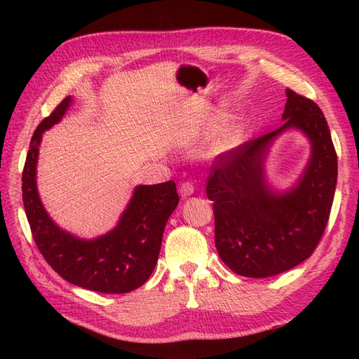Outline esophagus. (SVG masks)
<instances>
[{"label":"esophagus","mask_w":359,"mask_h":359,"mask_svg":"<svg viewBox=\"0 0 359 359\" xmlns=\"http://www.w3.org/2000/svg\"><path fill=\"white\" fill-rule=\"evenodd\" d=\"M179 193L182 197H189L194 193V185L191 182H184V184H180L179 187Z\"/></svg>","instance_id":"esophagus-1"}]
</instances>
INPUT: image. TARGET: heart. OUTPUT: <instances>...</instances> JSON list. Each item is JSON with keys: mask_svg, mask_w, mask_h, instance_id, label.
Listing matches in <instances>:
<instances>
[{"mask_svg": "<svg viewBox=\"0 0 359 359\" xmlns=\"http://www.w3.org/2000/svg\"><path fill=\"white\" fill-rule=\"evenodd\" d=\"M238 137H239V131L236 129L234 126L230 128H225L222 134L219 135V139L212 144V154H222V152H226L228 149H231L236 142H238Z\"/></svg>", "mask_w": 359, "mask_h": 359, "instance_id": "1", "label": "heart"}]
</instances>
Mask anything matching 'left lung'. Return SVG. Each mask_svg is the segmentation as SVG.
<instances>
[{"instance_id":"1","label":"left lung","mask_w":359,"mask_h":359,"mask_svg":"<svg viewBox=\"0 0 359 359\" xmlns=\"http://www.w3.org/2000/svg\"><path fill=\"white\" fill-rule=\"evenodd\" d=\"M285 94L282 126L217 156L207 184L217 253L245 278L274 276L309 259L324 234L337 188L338 158L323 111L292 89ZM288 128L306 135L312 152L295 185L276 192L264 179V158Z\"/></svg>"}]
</instances>
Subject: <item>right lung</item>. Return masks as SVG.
Instances as JSON below:
<instances>
[{"mask_svg": "<svg viewBox=\"0 0 359 359\" xmlns=\"http://www.w3.org/2000/svg\"><path fill=\"white\" fill-rule=\"evenodd\" d=\"M66 97L32 135L22 171V203L34 241L53 270L74 285L98 293H129L154 271L163 230L179 196L172 180L134 188L117 225L95 239H80L60 228L43 207L36 188V163L43 133L65 117Z\"/></svg>", "mask_w": 359, "mask_h": 359, "instance_id": "add662e5", "label": "right lung"}]
</instances>
